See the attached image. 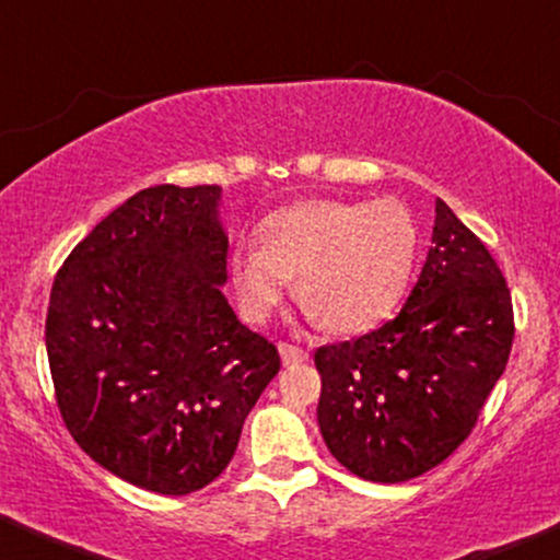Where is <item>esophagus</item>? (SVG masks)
Instances as JSON below:
<instances>
[{"instance_id":"esophagus-1","label":"esophagus","mask_w":560,"mask_h":560,"mask_svg":"<svg viewBox=\"0 0 560 560\" xmlns=\"http://www.w3.org/2000/svg\"><path fill=\"white\" fill-rule=\"evenodd\" d=\"M280 350V358H282V365H299L303 361H308V353L299 345H291V342H280L278 345Z\"/></svg>"}]
</instances>
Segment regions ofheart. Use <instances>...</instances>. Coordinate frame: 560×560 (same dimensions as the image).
<instances>
[{
  "label": "heart",
  "mask_w": 560,
  "mask_h": 560,
  "mask_svg": "<svg viewBox=\"0 0 560 560\" xmlns=\"http://www.w3.org/2000/svg\"><path fill=\"white\" fill-rule=\"evenodd\" d=\"M416 257L418 225L397 199H314L269 218L261 244H241L231 280L252 322H265L295 278L312 319L329 332L358 335L395 312Z\"/></svg>",
  "instance_id": "1"
}]
</instances>
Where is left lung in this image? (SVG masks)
Masks as SVG:
<instances>
[{
	"label": "left lung",
	"mask_w": 560,
	"mask_h": 560,
	"mask_svg": "<svg viewBox=\"0 0 560 560\" xmlns=\"http://www.w3.org/2000/svg\"><path fill=\"white\" fill-rule=\"evenodd\" d=\"M514 340L512 295L486 244L436 199L431 248L402 312L316 350V420L332 457L374 482H405L470 436Z\"/></svg>",
	"instance_id": "8db88e82"
}]
</instances>
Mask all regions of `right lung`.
Instances as JSON below:
<instances>
[{
    "instance_id": "obj_1",
    "label": "right lung",
    "mask_w": 560,
    "mask_h": 560,
    "mask_svg": "<svg viewBox=\"0 0 560 560\" xmlns=\"http://www.w3.org/2000/svg\"><path fill=\"white\" fill-rule=\"evenodd\" d=\"M220 186L161 184L103 218L57 272L46 353L61 418L103 470L186 495L225 470L278 348L223 295Z\"/></svg>"
}]
</instances>
